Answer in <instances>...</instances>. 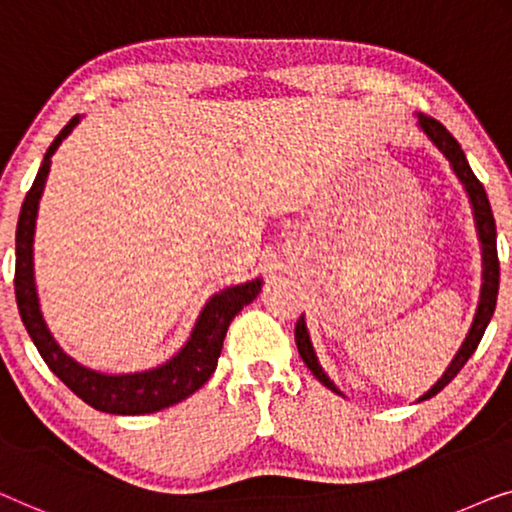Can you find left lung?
<instances>
[{"label": "left lung", "mask_w": 512, "mask_h": 512, "mask_svg": "<svg viewBox=\"0 0 512 512\" xmlns=\"http://www.w3.org/2000/svg\"><path fill=\"white\" fill-rule=\"evenodd\" d=\"M417 120H420V127L424 129V134H427L429 139L436 143V148L441 150L445 157H448V162L452 164V171H455L459 181H462L466 187V194H469L471 206H473L475 227H478V236L482 243V262H485V271H482L485 283H482L480 306H478V313H475L473 327L469 331V336H466L464 345L459 348L457 357L452 359V364L448 366V371L443 373V378L438 380V383L422 397V401H424V399H431L434 394L441 392L448 383H452V378H455L457 373L464 369V364L469 362L475 348H478L480 338H482V334H485V329L489 325V320H492L494 308H496V294H499V255H496V225H494L492 206H489L485 187H482V183L475 178V174L469 167V162H466L462 146H459L455 136H452L448 129L441 125V122L431 118V115L417 113ZM294 341H297L299 355H301V359H304V364L308 366V369H311L313 376L318 378L322 385L329 387L331 392H338L336 385L331 383V380L327 378V373L322 371V366L318 364V357H315V352H313V345H311V338H308L304 318L297 320V327H294Z\"/></svg>", "instance_id": "8db88e82"}]
</instances>
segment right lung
<instances>
[{"label": "right lung", "mask_w": 512, "mask_h": 512, "mask_svg": "<svg viewBox=\"0 0 512 512\" xmlns=\"http://www.w3.org/2000/svg\"><path fill=\"white\" fill-rule=\"evenodd\" d=\"M78 125V115H74L50 148L43 155L39 174L27 192L20 208L18 229H16V301L20 318L27 334L37 345L39 355L48 369L69 387L76 397H81L88 406L102 410V413L113 415H143L155 413V410L169 408L174 403L183 401L199 390L208 378L213 376L218 357L222 352V341H225L229 322L243 306L253 301L259 290H262V280H250L246 285L227 287L220 294L208 301L204 311H201L197 325L185 343V348L178 352L174 359L167 364L157 366L153 371L143 373H127V376H106L92 369H85L74 362L67 352L60 350L55 338L50 336L46 322L39 311L37 287H34V264H32V243H34V225H37L39 199L46 185V176L50 171V157L60 146L64 136Z\"/></svg>", "instance_id": "right-lung-1"}]
</instances>
